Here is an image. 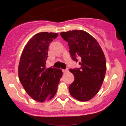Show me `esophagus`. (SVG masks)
<instances>
[{"mask_svg": "<svg viewBox=\"0 0 126 126\" xmlns=\"http://www.w3.org/2000/svg\"><path fill=\"white\" fill-rule=\"evenodd\" d=\"M62 71H63V73H66V72H68V70L67 69H65V70H62Z\"/></svg>", "mask_w": 126, "mask_h": 126, "instance_id": "esophagus-1", "label": "esophagus"}]
</instances>
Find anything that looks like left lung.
<instances>
[{
	"mask_svg": "<svg viewBox=\"0 0 126 126\" xmlns=\"http://www.w3.org/2000/svg\"><path fill=\"white\" fill-rule=\"evenodd\" d=\"M60 35L68 43L69 53L79 69H70L75 80L69 85L70 95L80 101H87L98 93L103 83L107 66L102 48L95 39L83 30L62 32Z\"/></svg>",
	"mask_w": 126,
	"mask_h": 126,
	"instance_id": "1",
	"label": "left lung"
}]
</instances>
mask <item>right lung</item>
I'll list each match as a JSON object with an SVG mask.
<instances>
[{
    "mask_svg": "<svg viewBox=\"0 0 126 126\" xmlns=\"http://www.w3.org/2000/svg\"><path fill=\"white\" fill-rule=\"evenodd\" d=\"M58 35L47 32L35 34L26 44L20 58L19 79L27 93L38 102L54 97L63 75L60 69L46 67L50 43Z\"/></svg>",
    "mask_w": 126,
    "mask_h": 126,
    "instance_id": "right-lung-1",
    "label": "right lung"
}]
</instances>
